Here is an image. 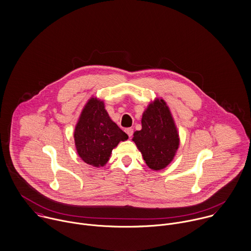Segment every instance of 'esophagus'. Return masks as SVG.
Masks as SVG:
<instances>
[{
    "instance_id": "34e87169",
    "label": "esophagus",
    "mask_w": 251,
    "mask_h": 251,
    "mask_svg": "<svg viewBox=\"0 0 251 251\" xmlns=\"http://www.w3.org/2000/svg\"><path fill=\"white\" fill-rule=\"evenodd\" d=\"M126 132L127 133V135H128L129 137H131V136H132V134H133V128L128 127V128H126Z\"/></svg>"
}]
</instances>
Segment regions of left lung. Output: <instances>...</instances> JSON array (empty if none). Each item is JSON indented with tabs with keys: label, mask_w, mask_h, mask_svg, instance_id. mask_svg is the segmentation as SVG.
Masks as SVG:
<instances>
[{
	"label": "left lung",
	"mask_w": 251,
	"mask_h": 251,
	"mask_svg": "<svg viewBox=\"0 0 251 251\" xmlns=\"http://www.w3.org/2000/svg\"><path fill=\"white\" fill-rule=\"evenodd\" d=\"M142 128L133 133L132 140L146 165L155 171L166 168L174 159L179 138L173 117L163 99H156L142 115Z\"/></svg>",
	"instance_id": "left-lung-1"
}]
</instances>
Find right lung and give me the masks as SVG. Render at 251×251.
I'll list each match as a JSON object with an SVG mask.
<instances>
[{
    "label": "right lung",
    "mask_w": 251,
    "mask_h": 251,
    "mask_svg": "<svg viewBox=\"0 0 251 251\" xmlns=\"http://www.w3.org/2000/svg\"><path fill=\"white\" fill-rule=\"evenodd\" d=\"M127 138V134L110 119L104 102L91 98L83 108L75 130L79 157L91 166H104L112 150Z\"/></svg>",
    "instance_id": "right-lung-1"
}]
</instances>
